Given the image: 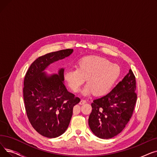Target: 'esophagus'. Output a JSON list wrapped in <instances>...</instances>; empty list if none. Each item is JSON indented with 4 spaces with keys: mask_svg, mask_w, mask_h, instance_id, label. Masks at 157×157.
Masks as SVG:
<instances>
[{
    "mask_svg": "<svg viewBox=\"0 0 157 157\" xmlns=\"http://www.w3.org/2000/svg\"><path fill=\"white\" fill-rule=\"evenodd\" d=\"M85 103H86V100H84V99H81V101H80V102H79L80 104H85Z\"/></svg>",
    "mask_w": 157,
    "mask_h": 157,
    "instance_id": "esophagus-1",
    "label": "esophagus"
}]
</instances>
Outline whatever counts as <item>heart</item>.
<instances>
[{"label":"heart","mask_w":157,"mask_h":157,"mask_svg":"<svg viewBox=\"0 0 157 157\" xmlns=\"http://www.w3.org/2000/svg\"><path fill=\"white\" fill-rule=\"evenodd\" d=\"M120 69L116 64L108 59L97 56L82 58L78 67L68 69L64 73V78L74 92H78L85 83L87 85L83 90L85 95L94 93L101 96L108 94L116 83Z\"/></svg>","instance_id":"obj_1"}]
</instances>
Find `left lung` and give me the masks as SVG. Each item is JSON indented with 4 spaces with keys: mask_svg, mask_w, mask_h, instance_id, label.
Masks as SVG:
<instances>
[{
    "mask_svg": "<svg viewBox=\"0 0 157 157\" xmlns=\"http://www.w3.org/2000/svg\"><path fill=\"white\" fill-rule=\"evenodd\" d=\"M136 89V77L130 69L109 94L93 101L88 124L97 137L110 139L125 128L132 116L137 101Z\"/></svg>",
    "mask_w": 157,
    "mask_h": 157,
    "instance_id": "left-lung-1",
    "label": "left lung"
}]
</instances>
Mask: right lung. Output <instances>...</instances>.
Listing matches in <instances>:
<instances>
[{
	"instance_id": "right-lung-1",
	"label": "right lung",
	"mask_w": 157,
	"mask_h": 157,
	"mask_svg": "<svg viewBox=\"0 0 157 157\" xmlns=\"http://www.w3.org/2000/svg\"><path fill=\"white\" fill-rule=\"evenodd\" d=\"M72 49L39 56L29 68L23 82L25 108L30 124L39 134L55 138L68 128L74 106L80 98L69 92L63 83V69L50 76L43 71L54 62L69 56Z\"/></svg>"
}]
</instances>
